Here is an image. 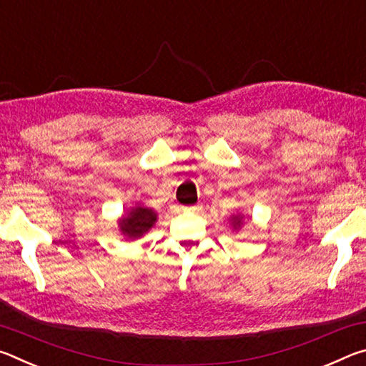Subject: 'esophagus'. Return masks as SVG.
<instances>
[{
  "label": "esophagus",
  "instance_id": "34e87169",
  "mask_svg": "<svg viewBox=\"0 0 366 366\" xmlns=\"http://www.w3.org/2000/svg\"><path fill=\"white\" fill-rule=\"evenodd\" d=\"M182 212H200L202 205L200 203H197V205H192V207H181Z\"/></svg>",
  "mask_w": 366,
  "mask_h": 366
}]
</instances>
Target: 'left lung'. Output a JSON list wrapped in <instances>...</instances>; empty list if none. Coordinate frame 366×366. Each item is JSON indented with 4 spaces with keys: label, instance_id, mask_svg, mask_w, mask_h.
Returning a JSON list of instances; mask_svg holds the SVG:
<instances>
[{
    "label": "left lung",
    "instance_id": "obj_1",
    "mask_svg": "<svg viewBox=\"0 0 366 366\" xmlns=\"http://www.w3.org/2000/svg\"><path fill=\"white\" fill-rule=\"evenodd\" d=\"M229 224H231L232 231H239V229L244 226V214L242 213L231 214V218H229Z\"/></svg>",
    "mask_w": 366,
    "mask_h": 366
}]
</instances>
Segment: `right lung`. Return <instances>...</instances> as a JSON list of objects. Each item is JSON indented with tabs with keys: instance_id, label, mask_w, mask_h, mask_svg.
<instances>
[{
	"instance_id": "add662e5",
	"label": "right lung",
	"mask_w": 366,
	"mask_h": 366,
	"mask_svg": "<svg viewBox=\"0 0 366 366\" xmlns=\"http://www.w3.org/2000/svg\"><path fill=\"white\" fill-rule=\"evenodd\" d=\"M158 221V213L153 208H148L142 203H135L127 209L119 219H117V229L126 240H137L150 231Z\"/></svg>"
}]
</instances>
